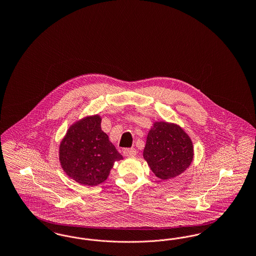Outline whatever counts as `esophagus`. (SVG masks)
<instances>
[{"label":"esophagus","mask_w":256,"mask_h":256,"mask_svg":"<svg viewBox=\"0 0 256 256\" xmlns=\"http://www.w3.org/2000/svg\"><path fill=\"white\" fill-rule=\"evenodd\" d=\"M136 154H137V152L134 148H128L124 150V154L126 156H136Z\"/></svg>","instance_id":"34e87169"}]
</instances>
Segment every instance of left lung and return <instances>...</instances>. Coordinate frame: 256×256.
<instances>
[{"label": "left lung", "instance_id": "obj_1", "mask_svg": "<svg viewBox=\"0 0 256 256\" xmlns=\"http://www.w3.org/2000/svg\"><path fill=\"white\" fill-rule=\"evenodd\" d=\"M143 156L158 178L170 180L192 163L193 144L180 126L156 122L148 134Z\"/></svg>", "mask_w": 256, "mask_h": 256}]
</instances>
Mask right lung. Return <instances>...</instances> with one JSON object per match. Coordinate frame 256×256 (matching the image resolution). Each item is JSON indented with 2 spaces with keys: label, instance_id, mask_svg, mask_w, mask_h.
Listing matches in <instances>:
<instances>
[{
  "label": "right lung",
  "instance_id": "right-lung-1",
  "mask_svg": "<svg viewBox=\"0 0 256 256\" xmlns=\"http://www.w3.org/2000/svg\"><path fill=\"white\" fill-rule=\"evenodd\" d=\"M98 115L84 118L70 126L60 146L61 167L74 182L86 186L104 182L114 162L122 156L100 128Z\"/></svg>",
  "mask_w": 256,
  "mask_h": 256
}]
</instances>
